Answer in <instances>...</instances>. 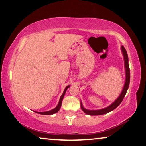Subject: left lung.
Segmentation results:
<instances>
[{"label":"left lung","instance_id":"1","mask_svg":"<svg viewBox=\"0 0 146 146\" xmlns=\"http://www.w3.org/2000/svg\"><path fill=\"white\" fill-rule=\"evenodd\" d=\"M122 54H123L124 56V65H125V68H126V82L125 84H124V86L123 88V90H122L121 94L120 95V96L118 98L115 102L112 103L111 105H109V107H106V108L101 109V110H97V111H90V110H87L85 108H84L83 106H82V104L81 103V108L82 110L83 111L84 113L87 115H104V114H106L107 113H109L112 111H113L114 109H115L117 107L119 106V105L121 103V102L123 100V99L125 96L126 94V92H127L128 88L129 87L130 84V68L129 65H128V54L127 52L123 46H122L121 47Z\"/></svg>","mask_w":146,"mask_h":146}]
</instances>
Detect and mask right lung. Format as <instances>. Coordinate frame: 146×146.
Here are the masks:
<instances>
[{
	"instance_id": "right-lung-1",
	"label": "right lung",
	"mask_w": 146,
	"mask_h": 146,
	"mask_svg": "<svg viewBox=\"0 0 146 146\" xmlns=\"http://www.w3.org/2000/svg\"><path fill=\"white\" fill-rule=\"evenodd\" d=\"M70 87V86H68L67 87L65 88V90L64 91V92H63V94L62 96H61L60 98V100H59V102H58V104L57 106H56L55 108L52 110H50L49 111H47V112H41V113H40V112H37V113L39 114H41V115H52V114H54L56 113H57V112L60 110V107H61V105H62V99L64 98V94L65 93H66V91L67 89ZM37 113V112H36Z\"/></svg>"
}]
</instances>
